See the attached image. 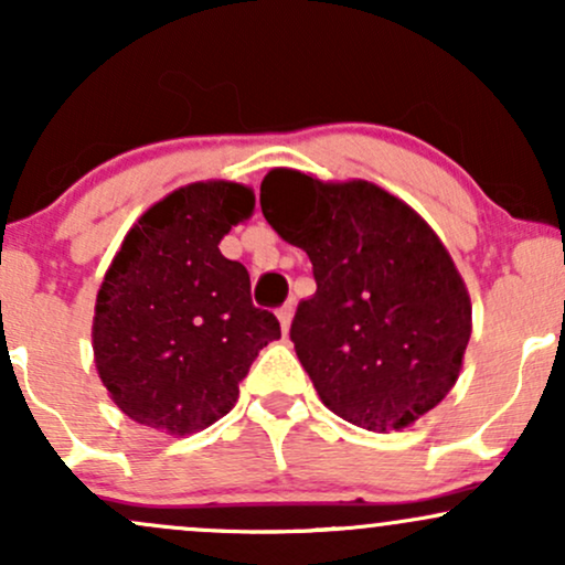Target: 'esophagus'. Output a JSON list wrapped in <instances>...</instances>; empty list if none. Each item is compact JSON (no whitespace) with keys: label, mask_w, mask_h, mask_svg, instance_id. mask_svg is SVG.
Wrapping results in <instances>:
<instances>
[{"label":"esophagus","mask_w":565,"mask_h":565,"mask_svg":"<svg viewBox=\"0 0 565 565\" xmlns=\"http://www.w3.org/2000/svg\"><path fill=\"white\" fill-rule=\"evenodd\" d=\"M291 316H295V302H287V305H281V308H278V321H281L284 334L289 332V327H291Z\"/></svg>","instance_id":"obj_1"}]
</instances>
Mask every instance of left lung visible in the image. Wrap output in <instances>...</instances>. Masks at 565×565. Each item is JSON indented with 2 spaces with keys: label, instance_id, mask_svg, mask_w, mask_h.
<instances>
[{
  "label": "left lung",
  "instance_id": "1",
  "mask_svg": "<svg viewBox=\"0 0 565 565\" xmlns=\"http://www.w3.org/2000/svg\"><path fill=\"white\" fill-rule=\"evenodd\" d=\"M263 215L313 263L291 321L297 359L329 412L372 433L412 427L462 372L472 305L438 233L369 180L276 167Z\"/></svg>",
  "mask_w": 565,
  "mask_h": 565
}]
</instances>
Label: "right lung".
<instances>
[{"instance_id":"right-lung-1","label":"right lung","mask_w":565,"mask_h":565,"mask_svg":"<svg viewBox=\"0 0 565 565\" xmlns=\"http://www.w3.org/2000/svg\"><path fill=\"white\" fill-rule=\"evenodd\" d=\"M255 212V191L199 180L127 231L95 300L93 353L108 398L138 425L193 436L236 406L238 382L281 337L252 305L249 274L220 242Z\"/></svg>"}]
</instances>
